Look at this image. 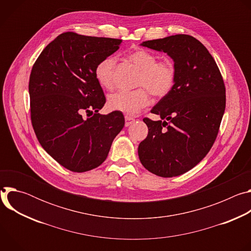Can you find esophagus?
<instances>
[{"label":"esophagus","mask_w":251,"mask_h":251,"mask_svg":"<svg viewBox=\"0 0 251 251\" xmlns=\"http://www.w3.org/2000/svg\"><path fill=\"white\" fill-rule=\"evenodd\" d=\"M134 121H135L134 118H132V117H130V116H125V126H126V127L130 126Z\"/></svg>","instance_id":"1"}]
</instances>
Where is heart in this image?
Returning a JSON list of instances; mask_svg holds the SVG:
<instances>
[{"instance_id": "1", "label": "heart", "mask_w": 251, "mask_h": 251, "mask_svg": "<svg viewBox=\"0 0 251 251\" xmlns=\"http://www.w3.org/2000/svg\"><path fill=\"white\" fill-rule=\"evenodd\" d=\"M128 58L141 70L137 85L144 88L134 91H117L109 95L108 106L112 110L135 115L149 104L150 98L148 90L156 97H164L172 90L176 73L174 65L170 61L157 62V56L146 50H136L129 54ZM115 70L116 57L113 55L106 56L97 63L95 76L102 87L106 89L113 88ZM145 88L148 89L147 91Z\"/></svg>"}]
</instances>
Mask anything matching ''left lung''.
I'll use <instances>...</instances> for the list:
<instances>
[{"label":"left lung","mask_w":251,"mask_h":251,"mask_svg":"<svg viewBox=\"0 0 251 251\" xmlns=\"http://www.w3.org/2000/svg\"><path fill=\"white\" fill-rule=\"evenodd\" d=\"M140 46L167 53L176 78L172 90L151 110L162 120L143 119L149 131L139 144V159L159 176H180L206 156L217 138L226 109L224 79L208 50L191 35H171Z\"/></svg>","instance_id":"8db88e82"}]
</instances>
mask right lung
<instances>
[{
	"label": "right lung",
	"mask_w": 251,
	"mask_h": 251,
	"mask_svg": "<svg viewBox=\"0 0 251 251\" xmlns=\"http://www.w3.org/2000/svg\"><path fill=\"white\" fill-rule=\"evenodd\" d=\"M121 43L64 32L32 66L28 92L34 133L46 152L69 171L83 173L100 166L124 127L122 112L98 113L106 99L95 76L97 63ZM84 113L94 116L85 120Z\"/></svg>",
	"instance_id": "right-lung-1"
}]
</instances>
